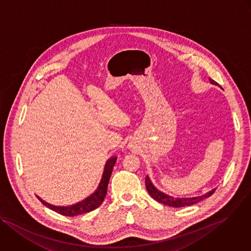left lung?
Segmentation results:
<instances>
[{
	"label": "left lung",
	"instance_id": "8db88e82",
	"mask_svg": "<svg viewBox=\"0 0 251 251\" xmlns=\"http://www.w3.org/2000/svg\"><path fill=\"white\" fill-rule=\"evenodd\" d=\"M211 83L214 84V85H219L215 80L213 79H210ZM145 187H146V190L147 192L149 193V195L151 196L154 200H156L157 202L161 203V204H164L166 206H170V207H173V208H182V207H186V206H190V205H194V204H197L199 202L203 201V200L211 197L216 189H213L212 191L208 192L207 194L203 195V196H199V197H194V198H173L171 196H168L160 191H158L153 185L152 183L150 182V179L148 178V176H146V179H145Z\"/></svg>",
	"mask_w": 251,
	"mask_h": 251
}]
</instances>
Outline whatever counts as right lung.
I'll use <instances>...</instances> for the list:
<instances>
[{
  "label": "right lung",
  "mask_w": 251,
  "mask_h": 251,
  "mask_svg": "<svg viewBox=\"0 0 251 251\" xmlns=\"http://www.w3.org/2000/svg\"><path fill=\"white\" fill-rule=\"evenodd\" d=\"M116 161H117V157H113L110 160H108L106 167H105L102 181H101V183H100L97 191L93 195H91L90 197L85 199L84 201H82L76 205H73L70 207H56V206L50 205V204L44 202L43 200H41L39 197H37V198L44 206H46L50 210H52L60 215L66 216V217H75V216H78L81 214H85V213L94 211L95 209H97L100 205L103 203L104 199L107 195L110 177H111L113 168L116 164Z\"/></svg>",
  "instance_id": "1"
}]
</instances>
